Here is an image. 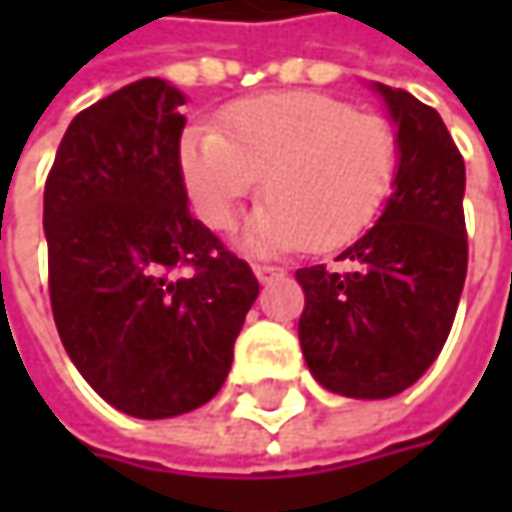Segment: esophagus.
I'll return each mask as SVG.
<instances>
[{
    "label": "esophagus",
    "mask_w": 512,
    "mask_h": 512,
    "mask_svg": "<svg viewBox=\"0 0 512 512\" xmlns=\"http://www.w3.org/2000/svg\"><path fill=\"white\" fill-rule=\"evenodd\" d=\"M253 273H256V279L267 285V282H273V279H279V276H285V270L282 267H270V265H256L253 267Z\"/></svg>",
    "instance_id": "34e87169"
}]
</instances>
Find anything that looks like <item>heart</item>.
I'll use <instances>...</instances> for the list:
<instances>
[{
    "label": "heart",
    "mask_w": 512,
    "mask_h": 512,
    "mask_svg": "<svg viewBox=\"0 0 512 512\" xmlns=\"http://www.w3.org/2000/svg\"><path fill=\"white\" fill-rule=\"evenodd\" d=\"M179 168L199 219L222 233L265 176L267 202L245 233L253 253L333 250L379 216L396 182L399 142L382 116L325 93L285 90L230 105L219 130H187Z\"/></svg>",
    "instance_id": "b5f03b06"
}]
</instances>
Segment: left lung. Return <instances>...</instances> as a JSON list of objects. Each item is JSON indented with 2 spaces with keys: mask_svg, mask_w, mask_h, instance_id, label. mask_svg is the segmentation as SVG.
<instances>
[{
  "mask_svg": "<svg viewBox=\"0 0 512 512\" xmlns=\"http://www.w3.org/2000/svg\"><path fill=\"white\" fill-rule=\"evenodd\" d=\"M396 128L399 170L382 216L336 262L296 270L299 342L313 379L347 399H390L442 353L467 276L464 159L442 116L373 82Z\"/></svg>",
  "mask_w": 512,
  "mask_h": 512,
  "instance_id": "1",
  "label": "left lung"
}]
</instances>
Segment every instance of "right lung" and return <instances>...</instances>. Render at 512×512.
Listing matches in <instances>:
<instances>
[{
    "instance_id": "1",
    "label": "right lung",
    "mask_w": 512,
    "mask_h": 512,
    "mask_svg": "<svg viewBox=\"0 0 512 512\" xmlns=\"http://www.w3.org/2000/svg\"><path fill=\"white\" fill-rule=\"evenodd\" d=\"M187 96L139 79L82 110L45 182L50 307L82 379L116 410L170 419L210 402L259 282L187 210ZM190 266V277H176Z\"/></svg>"
}]
</instances>
